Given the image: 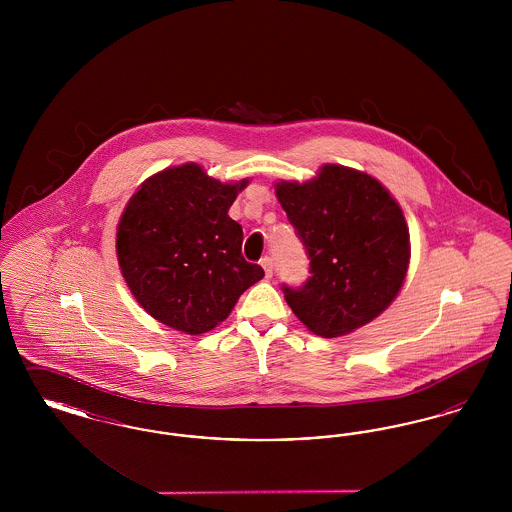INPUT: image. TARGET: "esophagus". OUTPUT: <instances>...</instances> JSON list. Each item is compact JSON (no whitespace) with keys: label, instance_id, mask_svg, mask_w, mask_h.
I'll list each match as a JSON object with an SVG mask.
<instances>
[{"label":"esophagus","instance_id":"34e87169","mask_svg":"<svg viewBox=\"0 0 512 512\" xmlns=\"http://www.w3.org/2000/svg\"><path fill=\"white\" fill-rule=\"evenodd\" d=\"M261 267L265 268V276L270 278V276H272V270H274L272 259H270V257H263V259H261Z\"/></svg>","mask_w":512,"mask_h":512}]
</instances>
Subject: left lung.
Returning <instances> with one entry per match:
<instances>
[{
    "label": "left lung",
    "mask_w": 512,
    "mask_h": 512,
    "mask_svg": "<svg viewBox=\"0 0 512 512\" xmlns=\"http://www.w3.org/2000/svg\"><path fill=\"white\" fill-rule=\"evenodd\" d=\"M276 197L311 259L301 288L282 286L295 317L336 338L386 311L411 259L409 228L390 192L366 172L324 165L303 184L278 182Z\"/></svg>",
    "instance_id": "left-lung-1"
}]
</instances>
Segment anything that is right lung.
<instances>
[{"mask_svg":"<svg viewBox=\"0 0 512 512\" xmlns=\"http://www.w3.org/2000/svg\"><path fill=\"white\" fill-rule=\"evenodd\" d=\"M245 186L186 163L153 174L130 197L117 228L119 267L155 320L190 336L209 332L265 276L245 261L242 226L228 217Z\"/></svg>","mask_w":512,"mask_h":512,"instance_id":"1","label":"right lung"}]
</instances>
